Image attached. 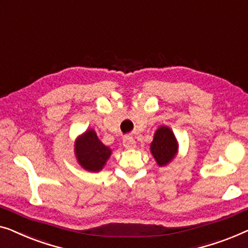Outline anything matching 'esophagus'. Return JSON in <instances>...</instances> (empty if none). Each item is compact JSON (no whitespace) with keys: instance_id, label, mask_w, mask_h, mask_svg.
<instances>
[{"instance_id":"34e87169","label":"esophagus","mask_w":248,"mask_h":248,"mask_svg":"<svg viewBox=\"0 0 248 248\" xmlns=\"http://www.w3.org/2000/svg\"><path fill=\"white\" fill-rule=\"evenodd\" d=\"M123 142H124V147L128 148V149H131V148L136 147V141H135V139L131 137V136H124V139H123Z\"/></svg>"}]
</instances>
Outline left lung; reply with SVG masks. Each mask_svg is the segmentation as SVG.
<instances>
[{
    "mask_svg": "<svg viewBox=\"0 0 248 248\" xmlns=\"http://www.w3.org/2000/svg\"><path fill=\"white\" fill-rule=\"evenodd\" d=\"M176 140L173 132L167 127H160L155 132L151 144V152L158 165L163 166L173 159L176 154Z\"/></svg>",
    "mask_w": 248,
    "mask_h": 248,
    "instance_id": "left-lung-1",
    "label": "left lung"
}]
</instances>
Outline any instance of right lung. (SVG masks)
<instances>
[{"label":"right lung","instance_id":"1","mask_svg":"<svg viewBox=\"0 0 248 248\" xmlns=\"http://www.w3.org/2000/svg\"><path fill=\"white\" fill-rule=\"evenodd\" d=\"M75 153L78 163L85 170L97 172L102 169L107 159L109 158L111 149L101 142L95 131L88 130L76 141Z\"/></svg>","mask_w":248,"mask_h":248}]
</instances>
